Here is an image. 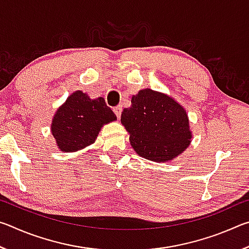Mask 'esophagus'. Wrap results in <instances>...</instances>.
<instances>
[{
  "instance_id": "obj_1",
  "label": "esophagus",
  "mask_w": 249,
  "mask_h": 249,
  "mask_svg": "<svg viewBox=\"0 0 249 249\" xmlns=\"http://www.w3.org/2000/svg\"><path fill=\"white\" fill-rule=\"evenodd\" d=\"M113 112L115 113V115H116L117 119H120L121 113H122V105H117V107H113Z\"/></svg>"
}]
</instances>
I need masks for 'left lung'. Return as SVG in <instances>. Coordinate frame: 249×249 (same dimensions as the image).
<instances>
[{
    "label": "left lung",
    "instance_id": "left-lung-1",
    "mask_svg": "<svg viewBox=\"0 0 249 249\" xmlns=\"http://www.w3.org/2000/svg\"><path fill=\"white\" fill-rule=\"evenodd\" d=\"M121 123L138 156L156 162L171 161L188 148L192 132L185 108L170 95L142 89L123 109Z\"/></svg>",
    "mask_w": 249,
    "mask_h": 249
}]
</instances>
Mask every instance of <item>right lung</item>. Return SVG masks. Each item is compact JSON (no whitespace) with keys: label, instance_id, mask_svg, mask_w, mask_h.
I'll return each mask as SVG.
<instances>
[{"label":"right lung","instance_id":"right-lung-1","mask_svg":"<svg viewBox=\"0 0 249 249\" xmlns=\"http://www.w3.org/2000/svg\"><path fill=\"white\" fill-rule=\"evenodd\" d=\"M116 121V115L103 98L90 99L82 91H74L57 108L50 132L58 148L64 153H74L95 142L105 124Z\"/></svg>","mask_w":249,"mask_h":249}]
</instances>
